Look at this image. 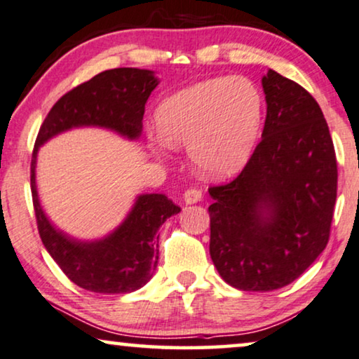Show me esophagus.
<instances>
[{
    "label": "esophagus",
    "mask_w": 359,
    "mask_h": 359,
    "mask_svg": "<svg viewBox=\"0 0 359 359\" xmlns=\"http://www.w3.org/2000/svg\"><path fill=\"white\" fill-rule=\"evenodd\" d=\"M201 198H203V194H201L200 189H189V190H185V194H184V201L187 205L198 203Z\"/></svg>",
    "instance_id": "esophagus-1"
}]
</instances>
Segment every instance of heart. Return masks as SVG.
Listing matches in <instances>:
<instances>
[{
	"instance_id": "1",
	"label": "heart",
	"mask_w": 359,
	"mask_h": 359,
	"mask_svg": "<svg viewBox=\"0 0 359 359\" xmlns=\"http://www.w3.org/2000/svg\"><path fill=\"white\" fill-rule=\"evenodd\" d=\"M265 117L264 94L245 76L200 81L164 99L156 110L159 138L187 148L206 177L241 172L254 154Z\"/></svg>"
}]
</instances>
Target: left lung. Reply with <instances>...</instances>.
<instances>
[{"label": "left lung", "mask_w": 359, "mask_h": 359, "mask_svg": "<svg viewBox=\"0 0 359 359\" xmlns=\"http://www.w3.org/2000/svg\"><path fill=\"white\" fill-rule=\"evenodd\" d=\"M262 86V141L234 180L208 189L211 260L242 291L299 278L327 247L337 200L335 148L319 104L273 69Z\"/></svg>", "instance_id": "1"}]
</instances>
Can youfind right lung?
<instances>
[{
	"label": "right lung",
	"instance_id": "1",
	"mask_svg": "<svg viewBox=\"0 0 359 359\" xmlns=\"http://www.w3.org/2000/svg\"><path fill=\"white\" fill-rule=\"evenodd\" d=\"M156 86L158 78L149 69H107L62 95L39 130L30 163V190L39 234L63 273L83 290L123 294L144 286L158 266V231L180 208L163 194L140 195L127 219L105 239H69L50 224L39 203L35 189L39 146L73 127H104L130 140L138 138L143 130L144 104Z\"/></svg>",
	"mask_w": 359,
	"mask_h": 359
}]
</instances>
